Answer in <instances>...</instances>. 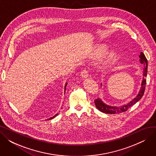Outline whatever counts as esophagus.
<instances>
[{"instance_id":"obj_1","label":"esophagus","mask_w":156,"mask_h":156,"mask_svg":"<svg viewBox=\"0 0 156 156\" xmlns=\"http://www.w3.org/2000/svg\"><path fill=\"white\" fill-rule=\"evenodd\" d=\"M88 72L86 69H83L80 73V76L81 78H87V77H88Z\"/></svg>"}]
</instances>
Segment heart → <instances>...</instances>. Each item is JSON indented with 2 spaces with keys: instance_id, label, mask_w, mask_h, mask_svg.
<instances>
[{
  "instance_id": "obj_1",
  "label": "heart",
  "mask_w": 156,
  "mask_h": 156,
  "mask_svg": "<svg viewBox=\"0 0 156 156\" xmlns=\"http://www.w3.org/2000/svg\"><path fill=\"white\" fill-rule=\"evenodd\" d=\"M107 51H108V47L106 46H104V45L100 46L95 50L94 52V55L95 56H99L104 54ZM117 59H118L117 54L114 52H111L107 55V56H106L104 62L105 64L114 62V61H116L117 60Z\"/></svg>"
}]
</instances>
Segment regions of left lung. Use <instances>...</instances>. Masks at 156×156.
<instances>
[{"instance_id":"obj_1","label":"left lung","mask_w":156,"mask_h":156,"mask_svg":"<svg viewBox=\"0 0 156 156\" xmlns=\"http://www.w3.org/2000/svg\"><path fill=\"white\" fill-rule=\"evenodd\" d=\"M140 62L144 64V78L142 82V87L140 88V90L139 94L137 95V96L133 100H132L131 102H129L128 104L122 105L121 107H112V106H109L104 104L101 99H97L94 101L95 104L96 108L99 109L100 111L106 113V114H118V113H121L126 111L129 108L132 107V106L134 104H135L138 101H140L142 96L144 95L145 89V85H146V76L147 73V59L145 57L144 54L143 52L140 53Z\"/></svg>"}]
</instances>
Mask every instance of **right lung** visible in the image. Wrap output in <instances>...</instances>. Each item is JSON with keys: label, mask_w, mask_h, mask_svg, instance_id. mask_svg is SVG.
Here are the masks:
<instances>
[{"label": "right lung", "mask_w": 156, "mask_h": 156, "mask_svg": "<svg viewBox=\"0 0 156 156\" xmlns=\"http://www.w3.org/2000/svg\"><path fill=\"white\" fill-rule=\"evenodd\" d=\"M66 85H67V84H66ZM66 86H65V90H66ZM57 114H55V116H53V117H52V118H50V119H52V118H55V116H57Z\"/></svg>", "instance_id": "add662e5"}]
</instances>
